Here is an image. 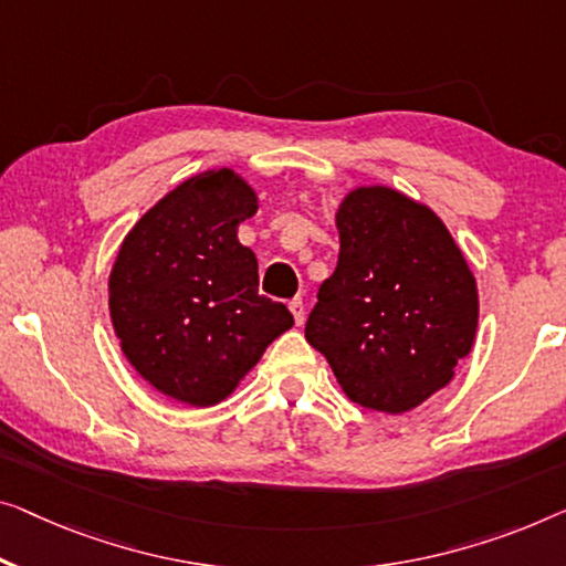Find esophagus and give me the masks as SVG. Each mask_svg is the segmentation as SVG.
I'll return each mask as SVG.
<instances>
[{
    "label": "esophagus",
    "mask_w": 566,
    "mask_h": 566,
    "mask_svg": "<svg viewBox=\"0 0 566 566\" xmlns=\"http://www.w3.org/2000/svg\"><path fill=\"white\" fill-rule=\"evenodd\" d=\"M290 312L294 315V323L297 325L305 323V302H302V297H294L290 302Z\"/></svg>",
    "instance_id": "34e87169"
}]
</instances>
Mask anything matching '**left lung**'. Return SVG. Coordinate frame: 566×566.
I'll list each match as a JSON object with an SVG mask.
<instances>
[{
  "instance_id": "1",
  "label": "left lung",
  "mask_w": 566,
  "mask_h": 566,
  "mask_svg": "<svg viewBox=\"0 0 566 566\" xmlns=\"http://www.w3.org/2000/svg\"><path fill=\"white\" fill-rule=\"evenodd\" d=\"M340 254L305 337L350 401L403 415L454 378L478 333V282L442 218L389 185L335 210Z\"/></svg>"
}]
</instances>
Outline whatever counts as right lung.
I'll use <instances>...</instances> for the list:
<instances>
[{"label":"right lung","instance_id":"add662e5","mask_svg":"<svg viewBox=\"0 0 566 566\" xmlns=\"http://www.w3.org/2000/svg\"><path fill=\"white\" fill-rule=\"evenodd\" d=\"M259 196L229 167L188 177L124 235L108 274L122 353L163 396L216 407L294 319L259 294L254 251L239 226Z\"/></svg>","mask_w":566,"mask_h":566}]
</instances>
